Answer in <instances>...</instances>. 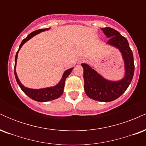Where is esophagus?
<instances>
[{
    "label": "esophagus",
    "instance_id": "1",
    "mask_svg": "<svg viewBox=\"0 0 146 146\" xmlns=\"http://www.w3.org/2000/svg\"><path fill=\"white\" fill-rule=\"evenodd\" d=\"M85 62V60L83 59V58H81V59H80L78 60V64H81V63H83Z\"/></svg>",
    "mask_w": 146,
    "mask_h": 146
}]
</instances>
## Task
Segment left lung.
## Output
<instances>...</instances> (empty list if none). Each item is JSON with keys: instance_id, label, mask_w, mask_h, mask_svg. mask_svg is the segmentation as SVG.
I'll return each mask as SVG.
<instances>
[{"instance_id": "obj_1", "label": "left lung", "mask_w": 146, "mask_h": 146, "mask_svg": "<svg viewBox=\"0 0 146 146\" xmlns=\"http://www.w3.org/2000/svg\"><path fill=\"white\" fill-rule=\"evenodd\" d=\"M105 36L109 38L107 44L118 48L124 61L125 75L119 81H110L98 73L86 64H82L84 68L85 93L88 98L99 102L113 101L126 90L131 82L135 71V64L132 50L128 42L119 32L110 27L101 29Z\"/></svg>"}]
</instances>
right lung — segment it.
I'll use <instances>...</instances> for the list:
<instances>
[{"mask_svg":"<svg viewBox=\"0 0 146 146\" xmlns=\"http://www.w3.org/2000/svg\"><path fill=\"white\" fill-rule=\"evenodd\" d=\"M48 29H49V28L38 29L35 31H33V32H31L30 34L28 35V36H27L23 41H22L21 44L19 46V48H18L17 53H16V58H15L14 75H15V78H16V82H17L18 84L19 85L20 87H21L22 90H23V91L24 92L25 94L27 95L28 97H29L30 98L32 99L33 100H35V101L40 102L51 101V100L59 98L63 93L66 78L70 75V73H71L72 70H73V68H69V69L66 70V71L63 73L62 77L61 80L59 82V83H58L57 85H56V86H52V87L40 88V89H33V88H27V87L23 86V85L22 84V83L20 82L19 79L18 78L17 73H16V62H17L18 51H20V49H21L22 46H23L26 42H27L29 40L31 39V38H33V36H36L37 34H38L39 33L42 32V31H46V30H48Z\"/></svg>","mask_w":146,"mask_h":146,"instance_id":"add662e5","label":"right lung"}]
</instances>
